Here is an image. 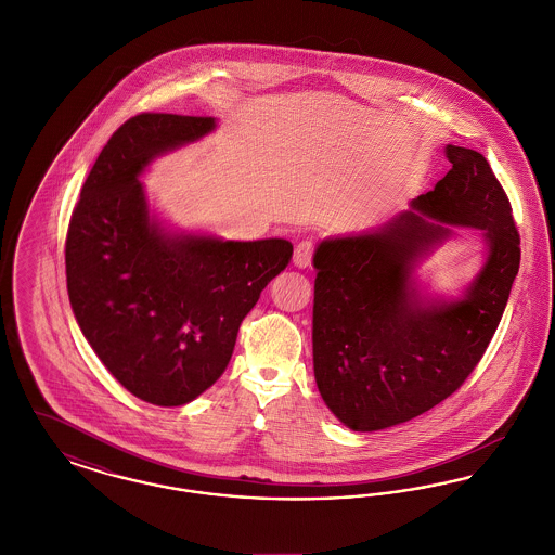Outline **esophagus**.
I'll return each mask as SVG.
<instances>
[{
  "instance_id": "esophagus-1",
  "label": "esophagus",
  "mask_w": 555,
  "mask_h": 555,
  "mask_svg": "<svg viewBox=\"0 0 555 555\" xmlns=\"http://www.w3.org/2000/svg\"><path fill=\"white\" fill-rule=\"evenodd\" d=\"M312 256H314V241L312 238H304L295 245V254H293V264L297 268H308L312 264Z\"/></svg>"
}]
</instances>
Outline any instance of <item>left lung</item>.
Masks as SVG:
<instances>
[{
	"label": "left lung",
	"instance_id": "1",
	"mask_svg": "<svg viewBox=\"0 0 555 555\" xmlns=\"http://www.w3.org/2000/svg\"><path fill=\"white\" fill-rule=\"evenodd\" d=\"M451 170L412 211L358 237L328 238L314 254V376L331 412L351 430L408 423L473 374L491 344L520 268L509 199L482 154L448 145ZM486 231L490 258L467 295L430 305L411 270L447 228Z\"/></svg>",
	"mask_w": 555,
	"mask_h": 555
}]
</instances>
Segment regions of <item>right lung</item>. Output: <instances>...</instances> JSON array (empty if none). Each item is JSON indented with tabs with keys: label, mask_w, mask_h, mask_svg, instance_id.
<instances>
[{
	"label": "right lung",
	"mask_w": 555,
	"mask_h": 555,
	"mask_svg": "<svg viewBox=\"0 0 555 555\" xmlns=\"http://www.w3.org/2000/svg\"><path fill=\"white\" fill-rule=\"evenodd\" d=\"M211 129V116H132L95 159L68 224L80 331L114 378L154 405L189 403L220 378L243 318L293 256L285 238L170 237L150 220L137 177Z\"/></svg>",
	"instance_id": "obj_1"
}]
</instances>
